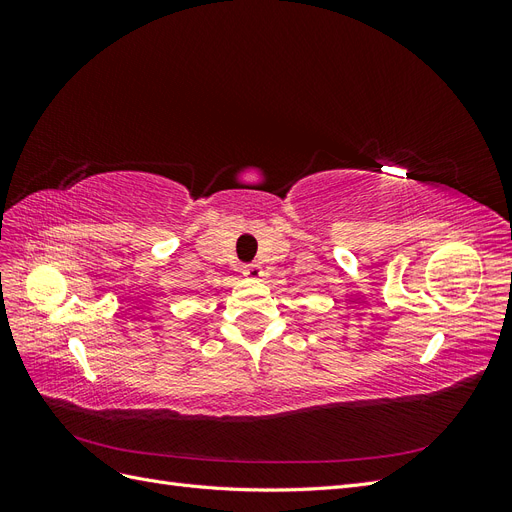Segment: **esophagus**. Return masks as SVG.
Wrapping results in <instances>:
<instances>
[{"instance_id":"obj_1","label":"esophagus","mask_w":512,"mask_h":512,"mask_svg":"<svg viewBox=\"0 0 512 512\" xmlns=\"http://www.w3.org/2000/svg\"><path fill=\"white\" fill-rule=\"evenodd\" d=\"M243 275L250 277V280H258V277L262 275V269H260L258 262H250V265L243 267Z\"/></svg>"}]
</instances>
